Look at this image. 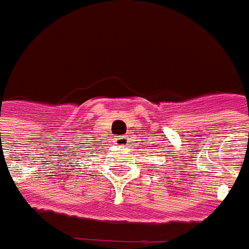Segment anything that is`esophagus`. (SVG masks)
Wrapping results in <instances>:
<instances>
[{"instance_id":"1","label":"esophagus","mask_w":249,"mask_h":249,"mask_svg":"<svg viewBox=\"0 0 249 249\" xmlns=\"http://www.w3.org/2000/svg\"><path fill=\"white\" fill-rule=\"evenodd\" d=\"M115 142L119 146H126L128 143V138H126V137H116Z\"/></svg>"}]
</instances>
